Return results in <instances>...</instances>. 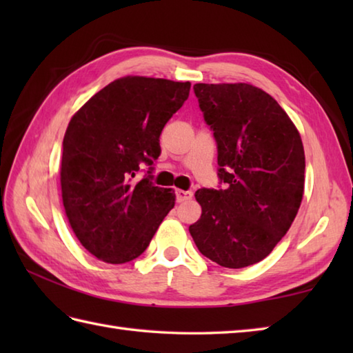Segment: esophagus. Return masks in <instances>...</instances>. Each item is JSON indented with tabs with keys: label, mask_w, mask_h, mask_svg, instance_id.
<instances>
[{
	"label": "esophagus",
	"mask_w": 353,
	"mask_h": 353,
	"mask_svg": "<svg viewBox=\"0 0 353 353\" xmlns=\"http://www.w3.org/2000/svg\"><path fill=\"white\" fill-rule=\"evenodd\" d=\"M192 197V192L191 191H183V190H176V199L179 203H182V201L190 200Z\"/></svg>",
	"instance_id": "34e87169"
}]
</instances>
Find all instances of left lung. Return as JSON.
<instances>
[{"label": "left lung", "mask_w": 353, "mask_h": 353, "mask_svg": "<svg viewBox=\"0 0 353 353\" xmlns=\"http://www.w3.org/2000/svg\"><path fill=\"white\" fill-rule=\"evenodd\" d=\"M214 132L219 188H201V216L190 234L201 254L243 268L268 256L294 221L305 186V152L296 125L259 88L194 85Z\"/></svg>", "instance_id": "left-lung-1"}]
</instances>
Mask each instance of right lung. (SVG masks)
Segmentation results:
<instances>
[{"mask_svg":"<svg viewBox=\"0 0 353 353\" xmlns=\"http://www.w3.org/2000/svg\"><path fill=\"white\" fill-rule=\"evenodd\" d=\"M190 81L123 77L97 92L68 124L62 144V200L81 245L109 264L145 252L176 194L153 183L168 119ZM141 164L149 171L138 181Z\"/></svg>","mask_w":353,"mask_h":353,"instance_id":"1","label":"right lung"}]
</instances>
